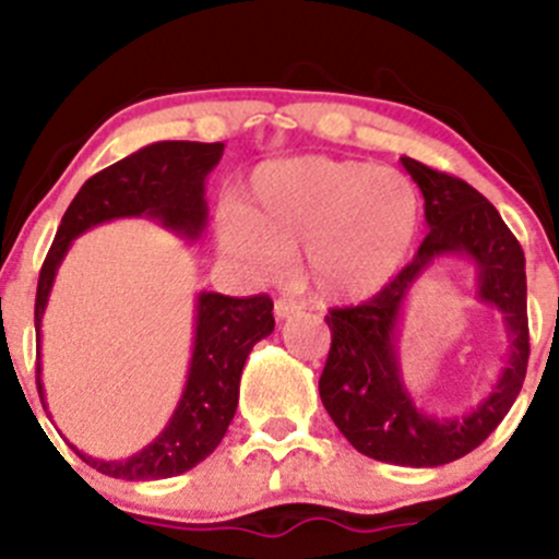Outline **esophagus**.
Masks as SVG:
<instances>
[{"label":"esophagus","mask_w":559,"mask_h":559,"mask_svg":"<svg viewBox=\"0 0 559 559\" xmlns=\"http://www.w3.org/2000/svg\"><path fill=\"white\" fill-rule=\"evenodd\" d=\"M300 311H302L300 302L289 300V297H278V300H275V319H289V316Z\"/></svg>","instance_id":"obj_1"}]
</instances>
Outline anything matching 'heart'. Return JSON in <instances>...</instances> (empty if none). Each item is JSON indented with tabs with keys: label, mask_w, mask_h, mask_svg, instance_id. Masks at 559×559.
Here are the masks:
<instances>
[{
	"label": "heart",
	"mask_w": 559,
	"mask_h": 559,
	"mask_svg": "<svg viewBox=\"0 0 559 559\" xmlns=\"http://www.w3.org/2000/svg\"><path fill=\"white\" fill-rule=\"evenodd\" d=\"M421 229L414 180L373 162L292 156L253 170L243 205L218 211L222 251L257 278L300 248V275L326 302L373 297L403 273Z\"/></svg>",
	"instance_id": "1"
}]
</instances>
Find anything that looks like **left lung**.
<instances>
[{"instance_id": "left-lung-1", "label": "left lung", "mask_w": 559, "mask_h": 559, "mask_svg": "<svg viewBox=\"0 0 559 559\" xmlns=\"http://www.w3.org/2000/svg\"><path fill=\"white\" fill-rule=\"evenodd\" d=\"M400 162L421 189L430 233L373 300L326 316L332 346L319 394L357 452L403 467H438L481 447L520 394L530 357L527 275L522 246L487 197L411 156ZM454 255L477 270V299L504 316L510 354L499 381L473 409L438 417L427 415L404 386L396 341L415 281L436 261Z\"/></svg>"}]
</instances>
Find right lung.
Segmentation results:
<instances>
[{
    "mask_svg": "<svg viewBox=\"0 0 559 559\" xmlns=\"http://www.w3.org/2000/svg\"><path fill=\"white\" fill-rule=\"evenodd\" d=\"M222 156L224 143L162 140L105 167L81 186L61 218L37 281V392L43 408L48 405H45L43 365H39V341H43L39 326L56 273L72 240L112 218L140 216L159 222L183 240H200L207 224L205 180ZM273 330V300L267 295L227 297L218 292H200L194 306L189 373L165 430L127 460H97L72 447L75 454L105 476L127 478V481L170 478L200 465L222 443L233 421L248 354Z\"/></svg>",
    "mask_w": 559,
    "mask_h": 559,
    "instance_id": "1",
    "label": "right lung"
}]
</instances>
